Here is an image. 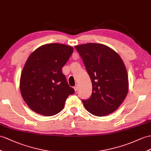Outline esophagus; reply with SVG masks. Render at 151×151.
Here are the masks:
<instances>
[{
	"label": "esophagus",
	"instance_id": "obj_1",
	"mask_svg": "<svg viewBox=\"0 0 151 151\" xmlns=\"http://www.w3.org/2000/svg\"><path fill=\"white\" fill-rule=\"evenodd\" d=\"M73 88H74V90H75L76 91H78V85H76L74 87H73Z\"/></svg>",
	"mask_w": 151,
	"mask_h": 151
}]
</instances>
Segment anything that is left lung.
<instances>
[{
	"instance_id": "8db88e82",
	"label": "left lung",
	"mask_w": 151,
	"mask_h": 151,
	"mask_svg": "<svg viewBox=\"0 0 151 151\" xmlns=\"http://www.w3.org/2000/svg\"><path fill=\"white\" fill-rule=\"evenodd\" d=\"M92 83L89 99L82 100L88 112L104 116L118 109L128 92L126 67L115 51L106 45L90 43L75 46Z\"/></svg>"
}]
</instances>
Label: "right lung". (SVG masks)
Returning <instances> with one entry per match:
<instances>
[{"label":"right lung","instance_id":"right-lung-1","mask_svg":"<svg viewBox=\"0 0 151 151\" xmlns=\"http://www.w3.org/2000/svg\"><path fill=\"white\" fill-rule=\"evenodd\" d=\"M73 51L70 46L49 43L29 56L22 72L20 88L33 111L43 116L56 115L63 109L67 97L74 93L62 72Z\"/></svg>","mask_w":151,"mask_h":151}]
</instances>
